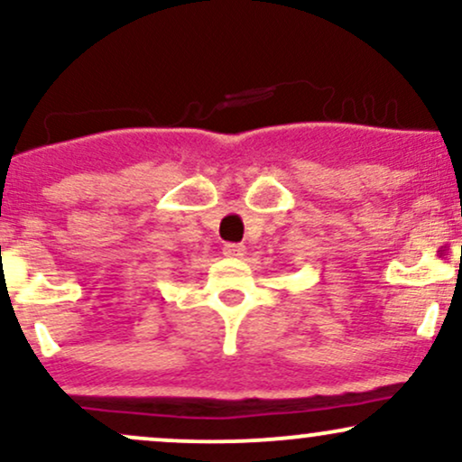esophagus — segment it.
<instances>
[{
	"label": "esophagus",
	"mask_w": 462,
	"mask_h": 462,
	"mask_svg": "<svg viewBox=\"0 0 462 462\" xmlns=\"http://www.w3.org/2000/svg\"><path fill=\"white\" fill-rule=\"evenodd\" d=\"M224 254L227 258H243L245 256V245H238V243H226Z\"/></svg>",
	"instance_id": "esophagus-1"
}]
</instances>
